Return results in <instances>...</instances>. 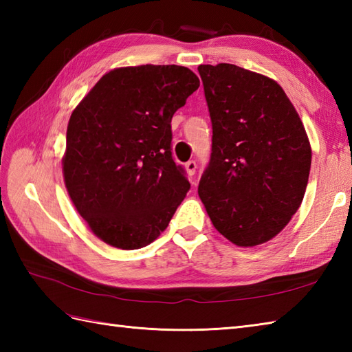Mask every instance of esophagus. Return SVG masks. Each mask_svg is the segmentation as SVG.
I'll return each mask as SVG.
<instances>
[{"label":"esophagus","instance_id":"1","mask_svg":"<svg viewBox=\"0 0 352 352\" xmlns=\"http://www.w3.org/2000/svg\"><path fill=\"white\" fill-rule=\"evenodd\" d=\"M184 168H186V172H188V175H195V172H197V163L193 162V160H190V162H188L184 164Z\"/></svg>","mask_w":352,"mask_h":352}]
</instances>
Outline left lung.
Here are the masks:
<instances>
[{"label":"left lung","mask_w":352,"mask_h":352,"mask_svg":"<svg viewBox=\"0 0 352 352\" xmlns=\"http://www.w3.org/2000/svg\"><path fill=\"white\" fill-rule=\"evenodd\" d=\"M210 111L212 159L198 195L213 227L242 248L271 241L300 208L311 146L275 80L241 66L199 65Z\"/></svg>","instance_id":"1"}]
</instances>
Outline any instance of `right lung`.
<instances>
[{"instance_id": "1", "label": "right lung", "mask_w": 352, "mask_h": 352, "mask_svg": "<svg viewBox=\"0 0 352 352\" xmlns=\"http://www.w3.org/2000/svg\"><path fill=\"white\" fill-rule=\"evenodd\" d=\"M198 87L184 66H124L104 74L72 110L63 180L102 242L139 250L166 230L190 188L172 159L170 119Z\"/></svg>"}]
</instances>
